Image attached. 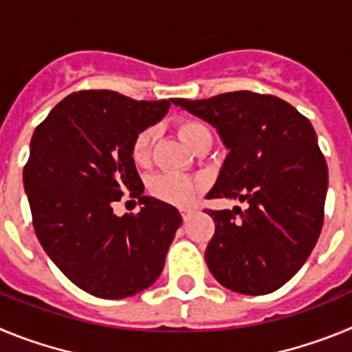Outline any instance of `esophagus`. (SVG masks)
Here are the masks:
<instances>
[{"label": "esophagus", "mask_w": 352, "mask_h": 352, "mask_svg": "<svg viewBox=\"0 0 352 352\" xmlns=\"http://www.w3.org/2000/svg\"><path fill=\"white\" fill-rule=\"evenodd\" d=\"M179 213H182V217H183V220H188L192 217V214L195 213V210L194 208H179Z\"/></svg>", "instance_id": "obj_1"}]
</instances>
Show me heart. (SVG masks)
<instances>
[{"label":"heart","mask_w":352,"mask_h":352,"mask_svg":"<svg viewBox=\"0 0 352 352\" xmlns=\"http://www.w3.org/2000/svg\"><path fill=\"white\" fill-rule=\"evenodd\" d=\"M206 126L199 121H183L178 126V133L182 141L185 142L188 148L195 142V139L203 132H206ZM155 142V129L148 126V129L141 130V132L133 138L132 142V160L138 166H146L151 157V148ZM204 182L201 178H192V176H185V174L178 173H162L155 174L153 178L149 179L148 188L151 195L164 201V203L176 204V206H185L194 201L195 195L203 190Z\"/></svg>","instance_id":"obj_1"}]
</instances>
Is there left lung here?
Returning a JSON list of instances; mask_svg holds the SVG:
<instances>
[{
	"mask_svg": "<svg viewBox=\"0 0 352 352\" xmlns=\"http://www.w3.org/2000/svg\"><path fill=\"white\" fill-rule=\"evenodd\" d=\"M173 104L213 125L229 149L206 197L248 204L206 210L208 268L239 294L276 291L309 259L324 220L328 166L312 123L278 96L252 91Z\"/></svg>",
	"mask_w": 352,
	"mask_h": 352,
	"instance_id": "8db88e82",
	"label": "left lung"
}]
</instances>
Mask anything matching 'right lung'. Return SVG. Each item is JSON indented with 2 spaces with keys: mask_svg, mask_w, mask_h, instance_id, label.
<instances>
[{
  "mask_svg": "<svg viewBox=\"0 0 352 352\" xmlns=\"http://www.w3.org/2000/svg\"><path fill=\"white\" fill-rule=\"evenodd\" d=\"M169 107V100L86 89L63 98L31 138L23 182L36 238L68 280L96 298L148 289L182 226L176 208L142 195L130 153L133 138ZM123 193L143 204L139 214H113Z\"/></svg>",
  "mask_w": 352,
  "mask_h": 352,
  "instance_id": "right-lung-1",
  "label": "right lung"
}]
</instances>
